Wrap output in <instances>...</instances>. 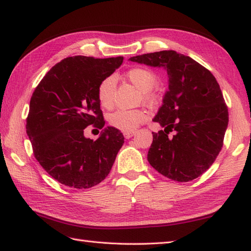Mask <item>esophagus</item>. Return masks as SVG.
<instances>
[{"label":"esophagus","mask_w":251,"mask_h":251,"mask_svg":"<svg viewBox=\"0 0 251 251\" xmlns=\"http://www.w3.org/2000/svg\"><path fill=\"white\" fill-rule=\"evenodd\" d=\"M135 131H131V132H124L123 135H124V137L126 138V139H129V138H131L133 135H135Z\"/></svg>","instance_id":"34e87169"}]
</instances>
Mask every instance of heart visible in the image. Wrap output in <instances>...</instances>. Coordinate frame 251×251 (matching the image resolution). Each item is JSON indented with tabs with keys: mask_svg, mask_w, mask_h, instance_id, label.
<instances>
[{
	"mask_svg": "<svg viewBox=\"0 0 251 251\" xmlns=\"http://www.w3.org/2000/svg\"><path fill=\"white\" fill-rule=\"evenodd\" d=\"M127 78L137 89L142 92L143 99L151 100L153 98L152 91L157 84V75L148 68L136 67L127 72ZM116 81L113 77L104 78L98 85L97 97L100 104L104 108H110L113 104V94ZM148 115L143 110H116L109 116V123L112 127L125 132L135 131L136 128L147 121Z\"/></svg>",
	"mask_w": 251,
	"mask_h": 251,
	"instance_id": "heart-1",
	"label": "heart"
}]
</instances>
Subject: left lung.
Returning <instances> with one entry per match:
<instances>
[{"label":"left lung","mask_w":251,"mask_h":251,"mask_svg":"<svg viewBox=\"0 0 251 251\" xmlns=\"http://www.w3.org/2000/svg\"><path fill=\"white\" fill-rule=\"evenodd\" d=\"M129 60L164 67L169 77V90L153 120L165 129L152 132L150 165L176 182L200 176L217 158L229 122L228 107L216 78L191 57L173 50ZM172 131L173 137L168 136Z\"/></svg>","instance_id":"8db88e82"}]
</instances>
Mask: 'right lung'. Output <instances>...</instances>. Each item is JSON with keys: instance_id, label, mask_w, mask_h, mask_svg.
<instances>
[{"instance_id": "right-lung-1", "label": "right lung", "mask_w": 251, "mask_h": 251, "mask_svg": "<svg viewBox=\"0 0 251 251\" xmlns=\"http://www.w3.org/2000/svg\"><path fill=\"white\" fill-rule=\"evenodd\" d=\"M124 57L69 56L55 64L33 92L26 133L39 165L57 182L86 189L107 177L124 136L114 127L96 141L84 137L90 125L104 126L97 89Z\"/></svg>"}]
</instances>
